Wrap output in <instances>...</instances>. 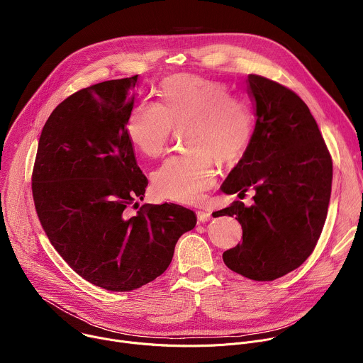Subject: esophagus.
<instances>
[{
	"instance_id": "esophagus-1",
	"label": "esophagus",
	"mask_w": 363,
	"mask_h": 363,
	"mask_svg": "<svg viewBox=\"0 0 363 363\" xmlns=\"http://www.w3.org/2000/svg\"><path fill=\"white\" fill-rule=\"evenodd\" d=\"M196 218L199 223H205L211 220V213L208 211H196Z\"/></svg>"
}]
</instances>
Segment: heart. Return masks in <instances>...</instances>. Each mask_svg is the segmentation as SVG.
Returning <instances> with one entry per match:
<instances>
[{
  "instance_id": "obj_1",
  "label": "heart",
  "mask_w": 363,
  "mask_h": 363,
  "mask_svg": "<svg viewBox=\"0 0 363 363\" xmlns=\"http://www.w3.org/2000/svg\"><path fill=\"white\" fill-rule=\"evenodd\" d=\"M161 97L162 103H138L126 133L145 157L158 158L175 129L186 126L184 139L189 150L168 158L153 172L152 184L165 199L192 203L216 181V158L234 162L245 153L252 138V113L225 83L192 74L167 79Z\"/></svg>"
}]
</instances>
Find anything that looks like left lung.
Masks as SVG:
<instances>
[{
    "label": "left lung",
    "mask_w": 363,
    "mask_h": 363,
    "mask_svg": "<svg viewBox=\"0 0 363 363\" xmlns=\"http://www.w3.org/2000/svg\"><path fill=\"white\" fill-rule=\"evenodd\" d=\"M255 111L248 149L224 181L225 194L255 191L251 206L234 201L214 217L242 227V242L224 251L225 266L255 281H272L300 267L322 234L333 165L315 118L289 87L248 74Z\"/></svg>",
    "instance_id": "left-lung-1"
}]
</instances>
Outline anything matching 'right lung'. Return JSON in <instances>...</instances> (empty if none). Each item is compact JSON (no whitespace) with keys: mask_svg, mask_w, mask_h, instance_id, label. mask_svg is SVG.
<instances>
[{"mask_svg":"<svg viewBox=\"0 0 363 363\" xmlns=\"http://www.w3.org/2000/svg\"><path fill=\"white\" fill-rule=\"evenodd\" d=\"M138 74L82 89L51 113L33 168L35 211L51 245L89 283L130 291L161 276L196 224L177 203L142 205L147 185L126 123Z\"/></svg>","mask_w":363,"mask_h":363,"instance_id":"right-lung-1","label":"right lung"}]
</instances>
